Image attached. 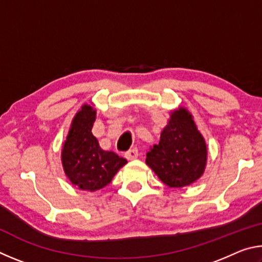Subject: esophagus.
<instances>
[{
	"mask_svg": "<svg viewBox=\"0 0 262 262\" xmlns=\"http://www.w3.org/2000/svg\"><path fill=\"white\" fill-rule=\"evenodd\" d=\"M137 156H139V150H137L136 148L129 149V150H128V151L125 152V157L128 159V161L135 159V158H137Z\"/></svg>",
	"mask_w": 262,
	"mask_h": 262,
	"instance_id": "34e87169",
	"label": "esophagus"
}]
</instances>
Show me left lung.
<instances>
[{
    "mask_svg": "<svg viewBox=\"0 0 262 262\" xmlns=\"http://www.w3.org/2000/svg\"><path fill=\"white\" fill-rule=\"evenodd\" d=\"M207 147L188 111L171 113L161 141L147 154L145 163L168 187H184L196 181L205 171Z\"/></svg>",
    "mask_w": 262,
    "mask_h": 262,
    "instance_id": "obj_1",
    "label": "left lung"
}]
</instances>
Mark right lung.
Wrapping results in <instances>:
<instances>
[{
  "instance_id": "obj_1",
  "label": "right lung",
  "mask_w": 262,
  "mask_h": 262,
  "mask_svg": "<svg viewBox=\"0 0 262 262\" xmlns=\"http://www.w3.org/2000/svg\"><path fill=\"white\" fill-rule=\"evenodd\" d=\"M96 111L89 105L75 115L72 128L62 149L64 172L79 189L94 190L105 187L127 161L113 151H105L92 135Z\"/></svg>"
}]
</instances>
